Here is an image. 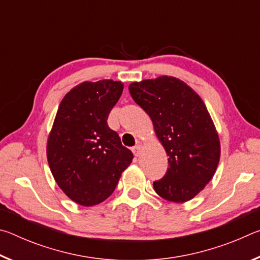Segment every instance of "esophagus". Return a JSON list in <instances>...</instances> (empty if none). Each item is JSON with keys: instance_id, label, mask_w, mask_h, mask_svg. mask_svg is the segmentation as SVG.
Segmentation results:
<instances>
[{"instance_id": "1", "label": "esophagus", "mask_w": 260, "mask_h": 260, "mask_svg": "<svg viewBox=\"0 0 260 260\" xmlns=\"http://www.w3.org/2000/svg\"><path fill=\"white\" fill-rule=\"evenodd\" d=\"M142 146H143V143L141 142V141H138V142H136V146L133 148V152H134L135 156H139L140 155L141 149H142Z\"/></svg>"}]
</instances>
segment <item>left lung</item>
I'll return each mask as SVG.
<instances>
[{"label":"left lung","mask_w":260,"mask_h":260,"mask_svg":"<svg viewBox=\"0 0 260 260\" xmlns=\"http://www.w3.org/2000/svg\"><path fill=\"white\" fill-rule=\"evenodd\" d=\"M132 98L151 118L169 156L155 191L175 203L190 201L215 173L220 159L218 132L200 95L178 78L161 76L128 86Z\"/></svg>","instance_id":"8db88e82"}]
</instances>
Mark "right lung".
<instances>
[{"instance_id": "obj_1", "label": "right lung", "mask_w": 260, "mask_h": 260, "mask_svg": "<svg viewBox=\"0 0 260 260\" xmlns=\"http://www.w3.org/2000/svg\"><path fill=\"white\" fill-rule=\"evenodd\" d=\"M124 83L85 81L64 96L47 141V158L58 187L82 206L102 203L116 189L133 153L108 126Z\"/></svg>"}]
</instances>
